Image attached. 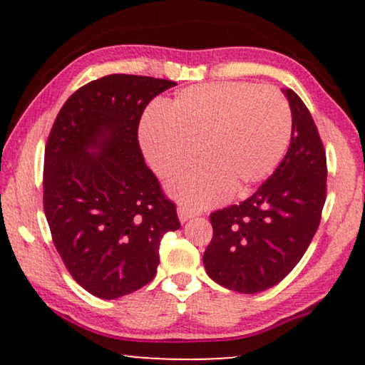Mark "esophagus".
Here are the masks:
<instances>
[{"mask_svg": "<svg viewBox=\"0 0 365 365\" xmlns=\"http://www.w3.org/2000/svg\"><path fill=\"white\" fill-rule=\"evenodd\" d=\"M196 214H197L196 211H192V209H189V207H184V206L178 207V217L182 224L187 222L189 219H192L194 216H196Z\"/></svg>", "mask_w": 365, "mask_h": 365, "instance_id": "esophagus-1", "label": "esophagus"}]
</instances>
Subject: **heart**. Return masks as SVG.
<instances>
[{
	"mask_svg": "<svg viewBox=\"0 0 365 365\" xmlns=\"http://www.w3.org/2000/svg\"><path fill=\"white\" fill-rule=\"evenodd\" d=\"M291 136V109L272 86L214 83L182 89L164 111H149L139 141L154 173L173 178L199 158L206 166L169 184L189 207L221 202L264 181L281 161Z\"/></svg>",
	"mask_w": 365,
	"mask_h": 365,
	"instance_id": "obj_1",
	"label": "heart"
}]
</instances>
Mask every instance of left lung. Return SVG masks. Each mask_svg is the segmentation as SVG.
Segmentation results:
<instances>
[{
  "mask_svg": "<svg viewBox=\"0 0 365 365\" xmlns=\"http://www.w3.org/2000/svg\"><path fill=\"white\" fill-rule=\"evenodd\" d=\"M291 144L276 171L251 197L211 214L202 256L214 282L241 294L276 286L296 267L316 234L326 202L327 163L314 119L292 89Z\"/></svg>",
  "mask_w": 365,
  "mask_h": 365,
  "instance_id": "1",
  "label": "left lung"
}]
</instances>
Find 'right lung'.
Returning <instances> with one entry per match:
<instances>
[{"instance_id":"add662e5","label":"right lung","mask_w":365,"mask_h":365,"mask_svg":"<svg viewBox=\"0 0 365 365\" xmlns=\"http://www.w3.org/2000/svg\"><path fill=\"white\" fill-rule=\"evenodd\" d=\"M173 86L133 74L99 78L68 98L49 133L44 214L64 266L96 297L151 282L163 236L181 227L138 143L144 108Z\"/></svg>"}]
</instances>
